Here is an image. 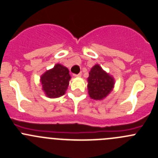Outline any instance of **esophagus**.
<instances>
[{"label":"esophagus","mask_w":158,"mask_h":158,"mask_svg":"<svg viewBox=\"0 0 158 158\" xmlns=\"http://www.w3.org/2000/svg\"><path fill=\"white\" fill-rule=\"evenodd\" d=\"M81 75H82V73L81 72V73H79L78 74H73V76L74 77H81Z\"/></svg>","instance_id":"1"}]
</instances>
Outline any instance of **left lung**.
Instances as JSON below:
<instances>
[{
  "label": "left lung",
  "mask_w": 158,
  "mask_h": 158,
  "mask_svg": "<svg viewBox=\"0 0 158 158\" xmlns=\"http://www.w3.org/2000/svg\"><path fill=\"white\" fill-rule=\"evenodd\" d=\"M114 86L113 77L108 74L99 65H94L89 72L88 89L90 97L95 100L106 98Z\"/></svg>",
  "instance_id": "left-lung-1"
}]
</instances>
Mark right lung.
<instances>
[{
    "instance_id": "add662e5",
    "label": "right lung",
    "mask_w": 158,
    "mask_h": 158,
    "mask_svg": "<svg viewBox=\"0 0 158 158\" xmlns=\"http://www.w3.org/2000/svg\"><path fill=\"white\" fill-rule=\"evenodd\" d=\"M70 76L67 67L56 64L47 70L41 77L43 90L49 98H57L64 95L69 85Z\"/></svg>"
}]
</instances>
